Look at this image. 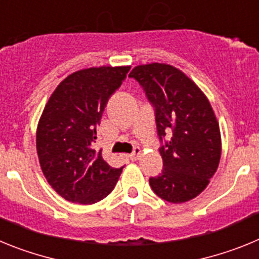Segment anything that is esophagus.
<instances>
[{
  "mask_svg": "<svg viewBox=\"0 0 259 259\" xmlns=\"http://www.w3.org/2000/svg\"><path fill=\"white\" fill-rule=\"evenodd\" d=\"M140 155H141L140 148H135L134 152H132L131 154H128V158H130L131 161H137V159L140 158Z\"/></svg>",
  "mask_w": 259,
  "mask_h": 259,
  "instance_id": "34e87169",
  "label": "esophagus"
}]
</instances>
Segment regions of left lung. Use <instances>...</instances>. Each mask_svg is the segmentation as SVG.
Instances as JSON below:
<instances>
[{
	"label": "left lung",
	"mask_w": 259,
	"mask_h": 259,
	"mask_svg": "<svg viewBox=\"0 0 259 259\" xmlns=\"http://www.w3.org/2000/svg\"><path fill=\"white\" fill-rule=\"evenodd\" d=\"M130 77L140 83L155 109L163 170L150 178L153 192L172 203L193 200L209 185L219 166L222 139L209 100L193 80L166 63L139 65Z\"/></svg>",
	"instance_id": "left-lung-1"
}]
</instances>
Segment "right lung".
<instances>
[{
  "instance_id": "right-lung-1",
  "label": "right lung",
  "mask_w": 259,
  "mask_h": 259,
  "mask_svg": "<svg viewBox=\"0 0 259 259\" xmlns=\"http://www.w3.org/2000/svg\"><path fill=\"white\" fill-rule=\"evenodd\" d=\"M130 66H101L72 72L58 84L36 131L38 162L52 188L70 202L92 205L113 191L123 167H111L92 144L110 96Z\"/></svg>"
}]
</instances>
